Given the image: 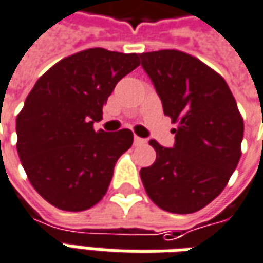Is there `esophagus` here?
I'll use <instances>...</instances> for the list:
<instances>
[{
    "label": "esophagus",
    "instance_id": "obj_1",
    "mask_svg": "<svg viewBox=\"0 0 263 263\" xmlns=\"http://www.w3.org/2000/svg\"><path fill=\"white\" fill-rule=\"evenodd\" d=\"M134 144H135V145H144V144H146V139H144V138L135 137V138H134Z\"/></svg>",
    "mask_w": 263,
    "mask_h": 263
}]
</instances>
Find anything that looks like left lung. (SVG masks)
I'll return each mask as SVG.
<instances>
[{"mask_svg": "<svg viewBox=\"0 0 263 263\" xmlns=\"http://www.w3.org/2000/svg\"><path fill=\"white\" fill-rule=\"evenodd\" d=\"M139 58L162 101L163 114L178 122L172 148L151 139L157 159L139 175L159 208L192 214L214 201L234 174L243 119L225 80L195 57L161 49Z\"/></svg>", "mask_w": 263, "mask_h": 263, "instance_id": "1", "label": "left lung"}]
</instances>
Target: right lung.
Returning <instances> with one entry per match:
<instances>
[{
  "mask_svg": "<svg viewBox=\"0 0 263 263\" xmlns=\"http://www.w3.org/2000/svg\"><path fill=\"white\" fill-rule=\"evenodd\" d=\"M139 65L138 54L104 48L57 62L36 81L16 117V151L29 182L62 211H85L102 199L129 129H93L115 85Z\"/></svg>",
  "mask_w": 263,
  "mask_h": 263,
  "instance_id": "obj_1",
  "label": "right lung"
}]
</instances>
